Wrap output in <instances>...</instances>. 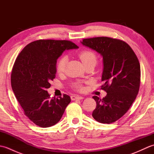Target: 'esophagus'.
Returning a JSON list of instances; mask_svg holds the SVG:
<instances>
[{
	"label": "esophagus",
	"mask_w": 154,
	"mask_h": 154,
	"mask_svg": "<svg viewBox=\"0 0 154 154\" xmlns=\"http://www.w3.org/2000/svg\"><path fill=\"white\" fill-rule=\"evenodd\" d=\"M71 99L72 100H81L83 99V97L79 96V95H72L71 96Z\"/></svg>",
	"instance_id": "34e87169"
}]
</instances>
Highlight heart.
<instances>
[{
    "mask_svg": "<svg viewBox=\"0 0 154 154\" xmlns=\"http://www.w3.org/2000/svg\"><path fill=\"white\" fill-rule=\"evenodd\" d=\"M79 57L81 61L83 62V63L86 65L89 63H97V57L96 54L94 53L93 51L91 50H83L81 51L79 54ZM67 63V57L65 56H63L61 57L60 60H58L57 63V71L59 73H63L65 69V65H66ZM73 87L75 90H82L83 86L81 83L77 82L75 83L73 85Z\"/></svg>",
    "mask_w": 154,
    "mask_h": 154,
    "instance_id": "1",
    "label": "heart"
}]
</instances>
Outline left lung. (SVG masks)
Segmentation results:
<instances>
[{
    "instance_id": "left-lung-1",
    "label": "left lung",
    "mask_w": 154,
    "mask_h": 154,
    "mask_svg": "<svg viewBox=\"0 0 154 154\" xmlns=\"http://www.w3.org/2000/svg\"><path fill=\"white\" fill-rule=\"evenodd\" d=\"M84 45L97 51L103 58L100 89L107 93L103 99L93 97L97 103L92 116L98 122L110 124L125 114L135 100L140 85V65L131 47L119 39L95 37L83 39Z\"/></svg>"
}]
</instances>
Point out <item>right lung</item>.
I'll list each match as a JSON object with an SVG mask.
<instances>
[{"label":"right lung","instance_id":"obj_1","mask_svg":"<svg viewBox=\"0 0 154 154\" xmlns=\"http://www.w3.org/2000/svg\"><path fill=\"white\" fill-rule=\"evenodd\" d=\"M79 47L69 40H39L26 45L13 65L11 86L29 119L37 126L50 127L60 120L71 98H51L47 89L55 79L57 58L66 50Z\"/></svg>","mask_w":154,"mask_h":154}]
</instances>
